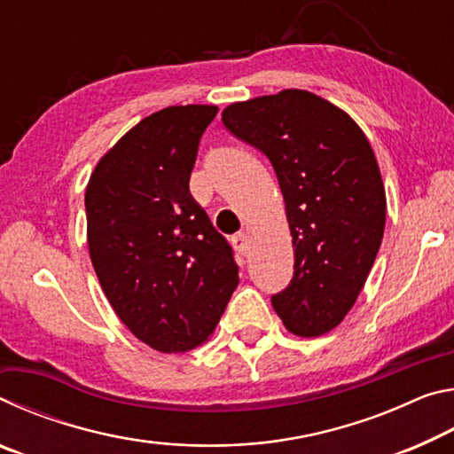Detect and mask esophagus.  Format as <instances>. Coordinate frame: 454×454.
I'll return each mask as SVG.
<instances>
[{
  "mask_svg": "<svg viewBox=\"0 0 454 454\" xmlns=\"http://www.w3.org/2000/svg\"><path fill=\"white\" fill-rule=\"evenodd\" d=\"M232 246H234L238 252H240V254H248V250H250V236H248V232L236 234L232 238Z\"/></svg>",
  "mask_w": 454,
  "mask_h": 454,
  "instance_id": "obj_1",
  "label": "esophagus"
}]
</instances>
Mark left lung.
Segmentation results:
<instances>
[{
	"mask_svg": "<svg viewBox=\"0 0 454 454\" xmlns=\"http://www.w3.org/2000/svg\"><path fill=\"white\" fill-rule=\"evenodd\" d=\"M224 126L264 152L278 178L294 248V276L272 306L292 334L336 328L379 254L387 194L379 162L347 112L306 90L234 102Z\"/></svg>",
	"mask_w": 454,
	"mask_h": 454,
	"instance_id": "8db88e82",
	"label": "left lung"
}]
</instances>
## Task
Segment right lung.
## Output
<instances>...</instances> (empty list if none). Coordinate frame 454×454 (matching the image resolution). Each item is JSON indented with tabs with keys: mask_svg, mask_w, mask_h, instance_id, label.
Masks as SVG:
<instances>
[{
	"mask_svg": "<svg viewBox=\"0 0 454 454\" xmlns=\"http://www.w3.org/2000/svg\"><path fill=\"white\" fill-rule=\"evenodd\" d=\"M216 106H168L128 129L86 186L88 248L107 302L137 340L186 352L212 336L238 286L232 248L190 194Z\"/></svg>",
	"mask_w": 454,
	"mask_h": 454,
	"instance_id": "1",
	"label": "right lung"
}]
</instances>
